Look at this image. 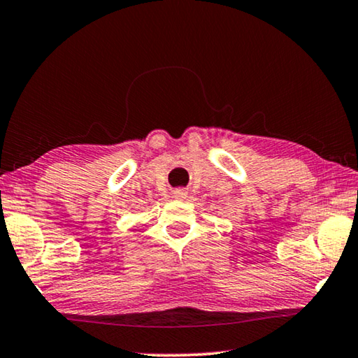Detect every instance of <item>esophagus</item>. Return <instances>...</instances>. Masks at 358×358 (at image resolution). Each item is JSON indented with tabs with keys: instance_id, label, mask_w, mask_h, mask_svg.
<instances>
[{
	"instance_id": "34e87169",
	"label": "esophagus",
	"mask_w": 358,
	"mask_h": 358,
	"mask_svg": "<svg viewBox=\"0 0 358 358\" xmlns=\"http://www.w3.org/2000/svg\"><path fill=\"white\" fill-rule=\"evenodd\" d=\"M173 197L178 199V201H183V199L187 197V191L183 189V187H178V189L173 191Z\"/></svg>"
}]
</instances>
